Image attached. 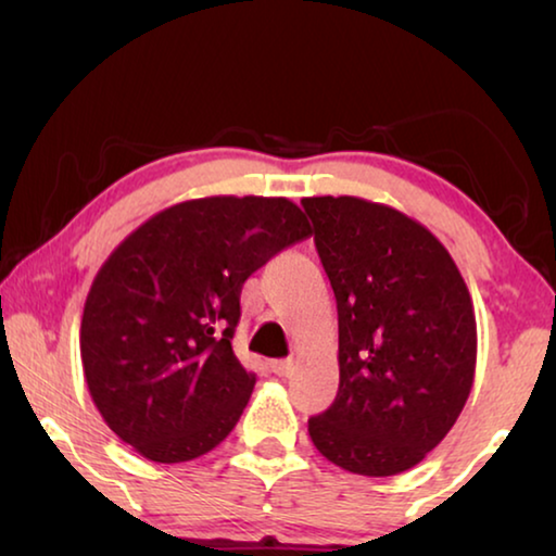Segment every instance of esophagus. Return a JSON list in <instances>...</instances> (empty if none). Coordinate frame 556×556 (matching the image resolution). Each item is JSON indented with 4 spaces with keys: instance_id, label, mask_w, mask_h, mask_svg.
<instances>
[{
    "instance_id": "34e87169",
    "label": "esophagus",
    "mask_w": 556,
    "mask_h": 556,
    "mask_svg": "<svg viewBox=\"0 0 556 556\" xmlns=\"http://www.w3.org/2000/svg\"><path fill=\"white\" fill-rule=\"evenodd\" d=\"M270 370L276 372L278 378H288V375L295 370V363L293 361H273L270 363Z\"/></svg>"
}]
</instances>
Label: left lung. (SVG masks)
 <instances>
[{
    "label": "left lung",
    "mask_w": 556,
    "mask_h": 556,
    "mask_svg": "<svg viewBox=\"0 0 556 556\" xmlns=\"http://www.w3.org/2000/svg\"><path fill=\"white\" fill-rule=\"evenodd\" d=\"M338 303V397L307 420L332 465L390 477L457 422L477 363L475 307L438 238L355 195L303 199Z\"/></svg>",
    "instance_id": "1"
}]
</instances>
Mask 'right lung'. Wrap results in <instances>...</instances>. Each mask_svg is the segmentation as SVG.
Wrapping results in <instances>:
<instances>
[{"mask_svg": "<svg viewBox=\"0 0 556 556\" xmlns=\"http://www.w3.org/2000/svg\"><path fill=\"white\" fill-rule=\"evenodd\" d=\"M311 233L288 199L208 195L116 245L84 303L79 343L93 405L118 440L174 465L228 438L255 386L230 345L241 288Z\"/></svg>", "mask_w": 556, "mask_h": 556, "instance_id": "obj_1", "label": "right lung"}]
</instances>
